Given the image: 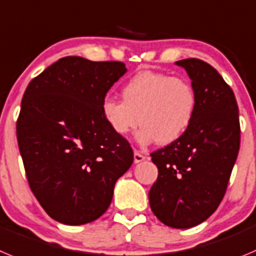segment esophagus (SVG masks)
Here are the masks:
<instances>
[{"label":"esophagus","instance_id":"esophagus-1","mask_svg":"<svg viewBox=\"0 0 256 256\" xmlns=\"http://www.w3.org/2000/svg\"><path fill=\"white\" fill-rule=\"evenodd\" d=\"M146 160V156H144L142 153H140L139 150H135L134 152V162L135 163H140L142 160Z\"/></svg>","mask_w":256,"mask_h":256}]
</instances>
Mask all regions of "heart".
Returning <instances> with one entry per match:
<instances>
[{
    "instance_id": "heart-1",
    "label": "heart",
    "mask_w": 256,
    "mask_h": 256,
    "mask_svg": "<svg viewBox=\"0 0 256 256\" xmlns=\"http://www.w3.org/2000/svg\"><path fill=\"white\" fill-rule=\"evenodd\" d=\"M122 100L107 96L102 102L106 122L117 134L126 135L142 125L138 140L170 144L188 128L195 108V93L182 78L144 71L122 88Z\"/></svg>"
}]
</instances>
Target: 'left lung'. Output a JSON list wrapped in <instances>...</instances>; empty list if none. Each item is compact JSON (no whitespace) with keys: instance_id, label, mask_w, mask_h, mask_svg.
<instances>
[{"instance_id":"8db88e82","label":"left lung","mask_w":256,"mask_h":256,"mask_svg":"<svg viewBox=\"0 0 256 256\" xmlns=\"http://www.w3.org/2000/svg\"><path fill=\"white\" fill-rule=\"evenodd\" d=\"M195 93L192 118L185 132L153 152L158 178L149 204L168 227L190 228L208 220L222 202L240 149L236 98L218 71L198 58L177 61Z\"/></svg>"}]
</instances>
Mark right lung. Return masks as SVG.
<instances>
[{
	"label": "right lung",
	"instance_id": "obj_1",
	"mask_svg": "<svg viewBox=\"0 0 256 256\" xmlns=\"http://www.w3.org/2000/svg\"><path fill=\"white\" fill-rule=\"evenodd\" d=\"M125 72L124 62L68 56L26 86L18 144L30 190L57 222L98 220L118 177L132 164L130 142L108 126L102 112L106 94Z\"/></svg>",
	"mask_w": 256,
	"mask_h": 256
}]
</instances>
